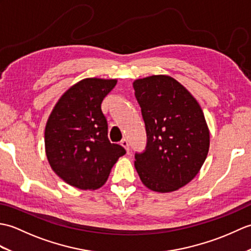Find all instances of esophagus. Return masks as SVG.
<instances>
[{"mask_svg":"<svg viewBox=\"0 0 251 251\" xmlns=\"http://www.w3.org/2000/svg\"><path fill=\"white\" fill-rule=\"evenodd\" d=\"M121 146L124 147V148L126 149V151H127V152H129V143H128V140L125 139V138H124V139H122V141H121Z\"/></svg>","mask_w":251,"mask_h":251,"instance_id":"34e87169","label":"esophagus"}]
</instances>
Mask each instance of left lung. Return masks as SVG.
Masks as SVG:
<instances>
[{
	"instance_id": "obj_1",
	"label": "left lung",
	"mask_w": 251,
	"mask_h": 251,
	"mask_svg": "<svg viewBox=\"0 0 251 251\" xmlns=\"http://www.w3.org/2000/svg\"><path fill=\"white\" fill-rule=\"evenodd\" d=\"M147 131L146 150L135 154V167L147 188L166 193L193 179L209 150V130L199 102L167 75L134 82Z\"/></svg>"
}]
</instances>
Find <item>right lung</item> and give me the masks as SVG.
<instances>
[{
    "mask_svg": "<svg viewBox=\"0 0 251 251\" xmlns=\"http://www.w3.org/2000/svg\"><path fill=\"white\" fill-rule=\"evenodd\" d=\"M116 79L85 78L58 100L45 127V150L52 170L72 186L103 185L113 165L126 153L111 143L101 102Z\"/></svg>",
    "mask_w": 251,
    "mask_h": 251,
    "instance_id": "add662e5",
    "label": "right lung"
}]
</instances>
